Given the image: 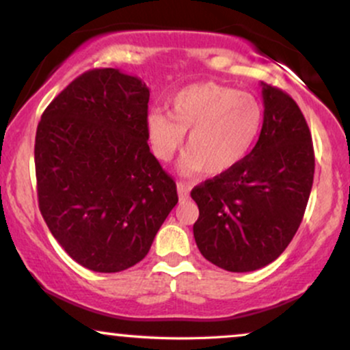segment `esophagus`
<instances>
[{"label": "esophagus", "instance_id": "esophagus-1", "mask_svg": "<svg viewBox=\"0 0 350 350\" xmlns=\"http://www.w3.org/2000/svg\"><path fill=\"white\" fill-rule=\"evenodd\" d=\"M189 192H191V186H189L187 183H184V180H179L178 183V194H179V199L184 200L189 198Z\"/></svg>", "mask_w": 350, "mask_h": 350}]
</instances>
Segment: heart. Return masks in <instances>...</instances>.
Segmentation results:
<instances>
[{
  "label": "heart",
  "instance_id": "heart-1",
  "mask_svg": "<svg viewBox=\"0 0 350 350\" xmlns=\"http://www.w3.org/2000/svg\"><path fill=\"white\" fill-rule=\"evenodd\" d=\"M258 98L215 82L192 83L170 100V113H148L146 131L152 154L170 161L187 135V151L180 159L183 174L234 170L252 150L262 130Z\"/></svg>",
  "mask_w": 350,
  "mask_h": 350
}]
</instances>
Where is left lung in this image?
Wrapping results in <instances>:
<instances>
[{"label": "left lung", "instance_id": "1", "mask_svg": "<svg viewBox=\"0 0 350 350\" xmlns=\"http://www.w3.org/2000/svg\"><path fill=\"white\" fill-rule=\"evenodd\" d=\"M263 85V126L234 170L191 191L199 207L194 239L211 263L253 271L275 262L299 228L314 178L304 115L286 92Z\"/></svg>", "mask_w": 350, "mask_h": 350}]
</instances>
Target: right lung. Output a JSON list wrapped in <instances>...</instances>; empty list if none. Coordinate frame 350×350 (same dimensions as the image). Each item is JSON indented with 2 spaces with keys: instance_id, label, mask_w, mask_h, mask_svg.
<instances>
[{
  "instance_id": "add662e5",
  "label": "right lung",
  "mask_w": 350,
  "mask_h": 350,
  "mask_svg": "<svg viewBox=\"0 0 350 350\" xmlns=\"http://www.w3.org/2000/svg\"><path fill=\"white\" fill-rule=\"evenodd\" d=\"M150 90L118 69L79 75L36 131L39 211L82 267L116 273L142 262L178 204L174 179L148 146Z\"/></svg>"
}]
</instances>
